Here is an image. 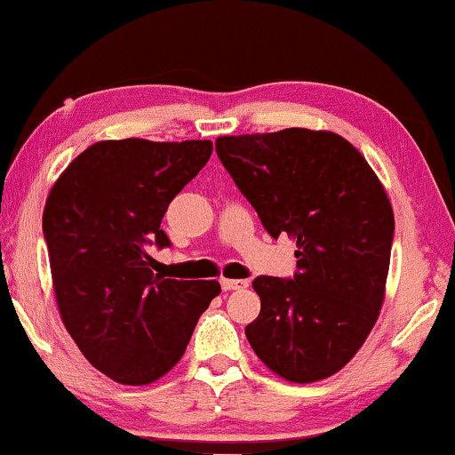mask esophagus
Wrapping results in <instances>:
<instances>
[{
  "label": "esophagus",
  "instance_id": "34e87169",
  "mask_svg": "<svg viewBox=\"0 0 455 455\" xmlns=\"http://www.w3.org/2000/svg\"><path fill=\"white\" fill-rule=\"evenodd\" d=\"M220 284H222L224 291H233V289H246L248 281H239V278H222Z\"/></svg>",
  "mask_w": 455,
  "mask_h": 455
}]
</instances>
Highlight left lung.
<instances>
[{
	"mask_svg": "<svg viewBox=\"0 0 455 455\" xmlns=\"http://www.w3.org/2000/svg\"><path fill=\"white\" fill-rule=\"evenodd\" d=\"M216 153L274 239H296L293 278L257 276L246 326L259 358L289 382L337 373L380 313L395 218L361 153L332 132L222 136Z\"/></svg>",
	"mask_w": 455,
	"mask_h": 455,
	"instance_id": "8db88e82",
	"label": "left lung"
}]
</instances>
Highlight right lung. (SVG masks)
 <instances>
[{
  "mask_svg": "<svg viewBox=\"0 0 455 455\" xmlns=\"http://www.w3.org/2000/svg\"><path fill=\"white\" fill-rule=\"evenodd\" d=\"M209 140H106L88 147L49 192L43 233L64 326L90 365L148 384L177 365L218 281L155 276L168 248V204L209 162Z\"/></svg>",
  "mask_w": 455,
  "mask_h": 455,
  "instance_id": "obj_1",
  "label": "right lung"
}]
</instances>
